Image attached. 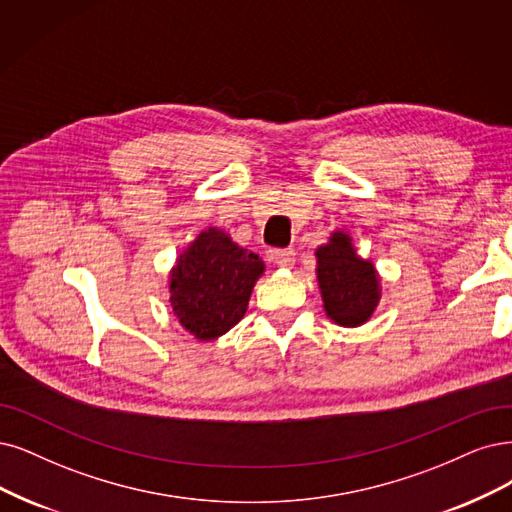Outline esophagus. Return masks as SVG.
<instances>
[{"mask_svg":"<svg viewBox=\"0 0 512 512\" xmlns=\"http://www.w3.org/2000/svg\"><path fill=\"white\" fill-rule=\"evenodd\" d=\"M272 259L280 268H291L295 263V251L293 249H276V251H272Z\"/></svg>","mask_w":512,"mask_h":512,"instance_id":"34e87169","label":"esophagus"}]
</instances>
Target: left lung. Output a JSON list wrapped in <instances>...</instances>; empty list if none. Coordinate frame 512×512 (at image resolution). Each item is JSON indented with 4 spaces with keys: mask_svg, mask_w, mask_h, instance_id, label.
Returning a JSON list of instances; mask_svg holds the SVG:
<instances>
[{
    "mask_svg": "<svg viewBox=\"0 0 512 512\" xmlns=\"http://www.w3.org/2000/svg\"><path fill=\"white\" fill-rule=\"evenodd\" d=\"M316 259L327 316L342 327L363 325L380 299L371 263L354 253L344 232H335L329 244L320 246Z\"/></svg>",
    "mask_w": 512,
    "mask_h": 512,
    "instance_id": "obj_1",
    "label": "left lung"
}]
</instances>
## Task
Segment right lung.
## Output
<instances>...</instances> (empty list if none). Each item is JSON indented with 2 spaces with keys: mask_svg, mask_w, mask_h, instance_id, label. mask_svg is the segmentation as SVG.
Here are the masks:
<instances>
[{
  "mask_svg": "<svg viewBox=\"0 0 512 512\" xmlns=\"http://www.w3.org/2000/svg\"><path fill=\"white\" fill-rule=\"evenodd\" d=\"M263 261L211 227L202 232L170 274V306L198 339H215L244 316Z\"/></svg>",
  "mask_w": 512,
  "mask_h": 512,
  "instance_id": "right-lung-1",
  "label": "right lung"
}]
</instances>
